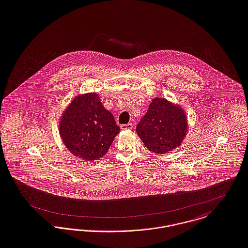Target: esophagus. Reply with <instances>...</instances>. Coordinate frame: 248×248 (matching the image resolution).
Returning <instances> with one entry per match:
<instances>
[{"label": "esophagus", "mask_w": 248, "mask_h": 248, "mask_svg": "<svg viewBox=\"0 0 248 248\" xmlns=\"http://www.w3.org/2000/svg\"><path fill=\"white\" fill-rule=\"evenodd\" d=\"M120 129L121 130H132L133 129V125L131 123L129 124H124V125H121L120 126Z\"/></svg>", "instance_id": "34e87169"}]
</instances>
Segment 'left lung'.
Here are the masks:
<instances>
[{
  "label": "left lung",
  "mask_w": 248,
  "mask_h": 248,
  "mask_svg": "<svg viewBox=\"0 0 248 248\" xmlns=\"http://www.w3.org/2000/svg\"><path fill=\"white\" fill-rule=\"evenodd\" d=\"M186 131L187 119L184 109L163 97L152 100L136 127V133L146 148L158 155L179 147Z\"/></svg>",
  "instance_id": "obj_1"
}]
</instances>
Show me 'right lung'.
Here are the masks:
<instances>
[{"label":"right lung","mask_w":248,"mask_h":248,"mask_svg":"<svg viewBox=\"0 0 248 248\" xmlns=\"http://www.w3.org/2000/svg\"><path fill=\"white\" fill-rule=\"evenodd\" d=\"M59 126L68 151L85 161L103 157L120 131L96 93L78 94L62 114Z\"/></svg>","instance_id":"1"}]
</instances>
